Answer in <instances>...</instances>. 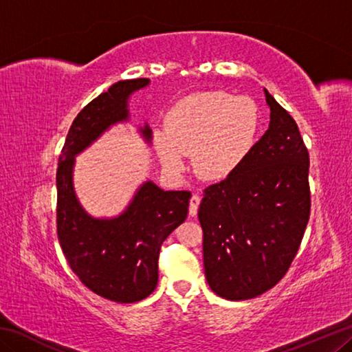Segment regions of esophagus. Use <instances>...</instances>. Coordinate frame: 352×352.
I'll use <instances>...</instances> for the list:
<instances>
[{"mask_svg": "<svg viewBox=\"0 0 352 352\" xmlns=\"http://www.w3.org/2000/svg\"><path fill=\"white\" fill-rule=\"evenodd\" d=\"M200 200L201 199L199 194H192V197H190V201H189V216H195V214H197Z\"/></svg>", "mask_w": 352, "mask_h": 352, "instance_id": "obj_1", "label": "esophagus"}]
</instances>
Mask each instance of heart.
I'll list each match as a JSON object with an SVG mask.
<instances>
[{"label": "heart", "instance_id": "b5f03b06", "mask_svg": "<svg viewBox=\"0 0 352 352\" xmlns=\"http://www.w3.org/2000/svg\"><path fill=\"white\" fill-rule=\"evenodd\" d=\"M259 129L258 107L250 98L225 91L192 94L180 100L166 119L168 132L155 133L163 166L183 169L192 153L195 174L206 180L230 175L252 152Z\"/></svg>", "mask_w": 352, "mask_h": 352}]
</instances>
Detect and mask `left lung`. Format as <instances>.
<instances>
[{"label": "left lung", "instance_id": "1", "mask_svg": "<svg viewBox=\"0 0 352 352\" xmlns=\"http://www.w3.org/2000/svg\"><path fill=\"white\" fill-rule=\"evenodd\" d=\"M270 124L242 164L204 190L205 275L225 300H250L276 285L311 216L309 152L295 119L265 90Z\"/></svg>", "mask_w": 352, "mask_h": 352}]
</instances>
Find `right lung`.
<instances>
[{"label":"right lung","mask_w":352,"mask_h":352,"mask_svg":"<svg viewBox=\"0 0 352 352\" xmlns=\"http://www.w3.org/2000/svg\"><path fill=\"white\" fill-rule=\"evenodd\" d=\"M148 79L121 80L83 107L71 124L57 166V236L71 270L85 287L116 302L147 298L158 284L162 243L188 216L189 190L142 184L132 204L115 219H93L73 188L74 155L111 124L129 118L127 99ZM151 140V129L141 130Z\"/></svg>","instance_id":"add662e5"}]
</instances>
